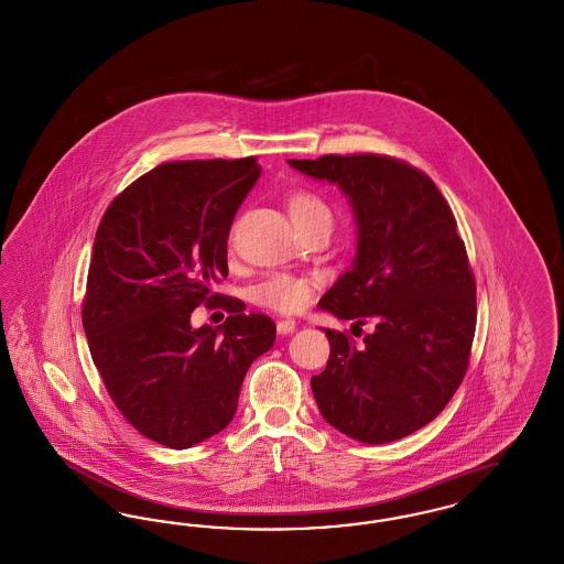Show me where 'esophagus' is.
<instances>
[{
    "mask_svg": "<svg viewBox=\"0 0 564 564\" xmlns=\"http://www.w3.org/2000/svg\"><path fill=\"white\" fill-rule=\"evenodd\" d=\"M295 327H297V323L294 319H281V322L276 323L279 334H292Z\"/></svg>",
    "mask_w": 564,
    "mask_h": 564,
    "instance_id": "34e87169",
    "label": "esophagus"
}]
</instances>
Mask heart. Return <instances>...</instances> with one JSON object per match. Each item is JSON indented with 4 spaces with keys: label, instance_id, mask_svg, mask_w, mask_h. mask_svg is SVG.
Segmentation results:
<instances>
[{
    "label": "heart",
    "instance_id": "heart-1",
    "mask_svg": "<svg viewBox=\"0 0 564 564\" xmlns=\"http://www.w3.org/2000/svg\"><path fill=\"white\" fill-rule=\"evenodd\" d=\"M290 215L294 221L313 219L319 215H329L327 205L313 192L297 189L290 200ZM317 288V279L311 274L294 272H272L262 283L256 285L253 300L267 308L279 313H297L302 311Z\"/></svg>",
    "mask_w": 564,
    "mask_h": 564
}]
</instances>
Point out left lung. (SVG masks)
Returning <instances> with one entry per match:
<instances>
[{"instance_id":"8db88e82","label":"left lung","mask_w":564,"mask_h":564,"mask_svg":"<svg viewBox=\"0 0 564 564\" xmlns=\"http://www.w3.org/2000/svg\"><path fill=\"white\" fill-rule=\"evenodd\" d=\"M338 184L357 221V256L319 300L355 325L375 322L357 347L325 329L329 359L311 378L323 419L364 444L402 440L453 400L476 332V279L456 219L423 171L380 154L288 161Z\"/></svg>"}]
</instances>
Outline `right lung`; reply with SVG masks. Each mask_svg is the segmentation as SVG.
Here are the masks:
<instances>
[{"label": "right lung", "mask_w": 564, "mask_h": 564, "mask_svg": "<svg viewBox=\"0 0 564 564\" xmlns=\"http://www.w3.org/2000/svg\"><path fill=\"white\" fill-rule=\"evenodd\" d=\"M258 177L253 156L164 162L120 192L97 228L82 306L88 349L122 416L175 451L228 427L249 366L274 345L270 317L214 294ZM203 301L231 315L192 328Z\"/></svg>", "instance_id": "add662e5"}]
</instances>
